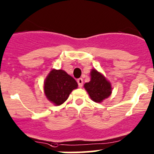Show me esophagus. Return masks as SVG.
Here are the masks:
<instances>
[{"mask_svg": "<svg viewBox=\"0 0 154 154\" xmlns=\"http://www.w3.org/2000/svg\"><path fill=\"white\" fill-rule=\"evenodd\" d=\"M77 83H78V85L80 88H82V85H83V80H82V78H80L77 80Z\"/></svg>", "mask_w": 154, "mask_h": 154, "instance_id": "esophagus-1", "label": "esophagus"}]
</instances>
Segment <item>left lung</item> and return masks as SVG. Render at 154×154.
<instances>
[{"label": "left lung", "instance_id": "obj_1", "mask_svg": "<svg viewBox=\"0 0 154 154\" xmlns=\"http://www.w3.org/2000/svg\"><path fill=\"white\" fill-rule=\"evenodd\" d=\"M90 82L84 85L85 91L94 102L101 103L112 94V85L109 81L101 72L92 69L90 73Z\"/></svg>", "mask_w": 154, "mask_h": 154}]
</instances>
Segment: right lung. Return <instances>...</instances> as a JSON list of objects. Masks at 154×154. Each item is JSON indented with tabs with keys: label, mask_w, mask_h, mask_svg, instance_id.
I'll list each match as a JSON object with an SVG mask.
<instances>
[{
	"label": "right lung",
	"mask_w": 154,
	"mask_h": 154,
	"mask_svg": "<svg viewBox=\"0 0 154 154\" xmlns=\"http://www.w3.org/2000/svg\"><path fill=\"white\" fill-rule=\"evenodd\" d=\"M78 87L72 76L62 69H52L44 82V93L47 99L55 106L63 104L72 91Z\"/></svg>",
	"instance_id": "obj_1"
}]
</instances>
